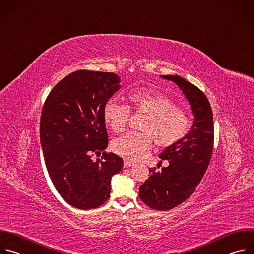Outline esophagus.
<instances>
[{"mask_svg":"<svg viewBox=\"0 0 254 254\" xmlns=\"http://www.w3.org/2000/svg\"><path fill=\"white\" fill-rule=\"evenodd\" d=\"M133 165V162H131V161H129V160H125L124 161V167H130V166H132Z\"/></svg>","mask_w":254,"mask_h":254,"instance_id":"obj_1","label":"esophagus"}]
</instances>
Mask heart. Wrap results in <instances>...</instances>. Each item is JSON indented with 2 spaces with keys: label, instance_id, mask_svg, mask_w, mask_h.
<instances>
[{
  "label": "heart",
  "instance_id": "obj_1",
  "mask_svg": "<svg viewBox=\"0 0 254 254\" xmlns=\"http://www.w3.org/2000/svg\"><path fill=\"white\" fill-rule=\"evenodd\" d=\"M128 99L131 108L146 117L140 125L142 132H129L111 143L115 153L126 159L134 161L143 158L150 151L152 141L157 148H169L181 141L191 129L189 115L157 90L139 88L132 91ZM130 114L128 105L114 100H108L103 108L105 122L116 133L126 128Z\"/></svg>",
  "mask_w": 254,
  "mask_h": 254
}]
</instances>
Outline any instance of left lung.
Instances as JSON below:
<instances>
[{
    "label": "left lung",
    "instance_id": "left-lung-1",
    "mask_svg": "<svg viewBox=\"0 0 254 254\" xmlns=\"http://www.w3.org/2000/svg\"><path fill=\"white\" fill-rule=\"evenodd\" d=\"M161 77L179 86L195 116L189 133L159 155L169 165L161 171L149 168L150 176L139 188V197L148 207L167 211L188 199L205 174L213 152L214 127L211 106L203 92L180 76Z\"/></svg>",
    "mask_w": 254,
    "mask_h": 254
}]
</instances>
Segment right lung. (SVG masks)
Instances as JSON below:
<instances>
[{
    "label": "right lung",
    "instance_id": "right-lung-1",
    "mask_svg": "<svg viewBox=\"0 0 254 254\" xmlns=\"http://www.w3.org/2000/svg\"><path fill=\"white\" fill-rule=\"evenodd\" d=\"M119 82L114 73L78 70L56 84L43 105L40 140L48 173L62 198L79 209L104 204L112 176L123 167L121 157L104 151L103 108ZM101 151V159L93 162Z\"/></svg>",
    "mask_w": 254,
    "mask_h": 254
}]
</instances>
